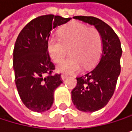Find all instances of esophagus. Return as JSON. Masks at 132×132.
I'll return each mask as SVG.
<instances>
[{"instance_id":"obj_1","label":"esophagus","mask_w":132,"mask_h":132,"mask_svg":"<svg viewBox=\"0 0 132 132\" xmlns=\"http://www.w3.org/2000/svg\"><path fill=\"white\" fill-rule=\"evenodd\" d=\"M61 78H62V81H64L65 79H67V75H64V74H62V75H61Z\"/></svg>"}]
</instances>
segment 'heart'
I'll use <instances>...</instances> for the list:
<instances>
[{
  "label": "heart",
  "mask_w": 132,
  "mask_h": 132,
  "mask_svg": "<svg viewBox=\"0 0 132 132\" xmlns=\"http://www.w3.org/2000/svg\"><path fill=\"white\" fill-rule=\"evenodd\" d=\"M47 48L51 59L61 62L69 52L70 56L59 65V73L72 74L88 68L97 61L102 50V39L98 30L78 23H72L62 29L59 38L51 37Z\"/></svg>",
  "instance_id": "heart-1"
}]
</instances>
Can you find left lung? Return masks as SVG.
<instances>
[{
    "label": "left lung",
    "instance_id": "left-lung-1",
    "mask_svg": "<svg viewBox=\"0 0 132 132\" xmlns=\"http://www.w3.org/2000/svg\"><path fill=\"white\" fill-rule=\"evenodd\" d=\"M73 19L93 25L102 39L99 62L85 74L77 78V85L71 92L73 104L78 110L93 112L104 108L114 93L120 73L121 44L113 29L93 16H73Z\"/></svg>",
    "mask_w": 132,
    "mask_h": 132
}]
</instances>
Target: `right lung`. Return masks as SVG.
Listing matches in <instances>:
<instances>
[{"mask_svg":"<svg viewBox=\"0 0 132 132\" xmlns=\"http://www.w3.org/2000/svg\"><path fill=\"white\" fill-rule=\"evenodd\" d=\"M70 20L54 15L39 16L22 29L15 43V82L21 101L31 111L49 110L54 92L62 83L60 74L51 75L54 65L49 56L47 43L52 29Z\"/></svg>","mask_w":132,"mask_h":132,"instance_id":"obj_1","label":"right lung"}]
</instances>
